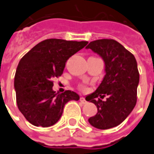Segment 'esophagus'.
I'll return each instance as SVG.
<instances>
[{
	"label": "esophagus",
	"mask_w": 154,
	"mask_h": 154,
	"mask_svg": "<svg viewBox=\"0 0 154 154\" xmlns=\"http://www.w3.org/2000/svg\"><path fill=\"white\" fill-rule=\"evenodd\" d=\"M79 101L81 102V103H83V104H85L87 102H86V100L83 97H81L80 98H79Z\"/></svg>",
	"instance_id": "34e87169"
}]
</instances>
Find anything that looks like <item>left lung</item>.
Masks as SVG:
<instances>
[{"label":"left lung","instance_id":"left-lung-1","mask_svg":"<svg viewBox=\"0 0 154 154\" xmlns=\"http://www.w3.org/2000/svg\"><path fill=\"white\" fill-rule=\"evenodd\" d=\"M98 54L105 64V75L89 99L97 108L96 115L88 119L95 128L107 130L119 125L131 113L137 103L139 72L135 57L118 41L102 39L85 47ZM108 96L106 101L100 99ZM97 97H100L97 100Z\"/></svg>","mask_w":154,"mask_h":154}]
</instances>
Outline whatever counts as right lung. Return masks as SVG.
I'll use <instances>...</instances> for the list:
<instances>
[{
  "mask_svg": "<svg viewBox=\"0 0 154 154\" xmlns=\"http://www.w3.org/2000/svg\"><path fill=\"white\" fill-rule=\"evenodd\" d=\"M87 43L48 39L34 46L19 61L14 78L17 108L33 125L49 127L55 125L65 104L79 99L72 91L56 93L52 79L62 75L67 60Z\"/></svg>",
  "mask_w": 154,
  "mask_h": 154,
  "instance_id": "1",
  "label": "right lung"
}]
</instances>
